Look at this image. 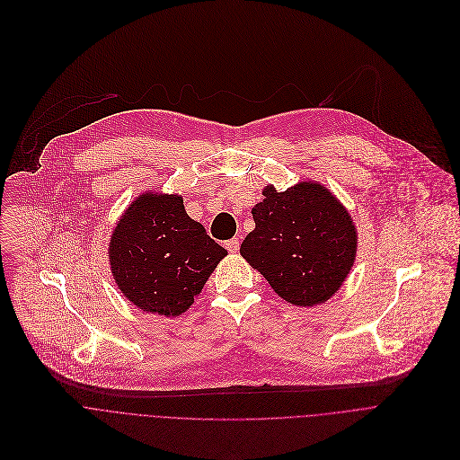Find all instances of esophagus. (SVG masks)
<instances>
[{
	"label": "esophagus",
	"instance_id": "obj_1",
	"mask_svg": "<svg viewBox=\"0 0 460 460\" xmlns=\"http://www.w3.org/2000/svg\"><path fill=\"white\" fill-rule=\"evenodd\" d=\"M225 246H226V250H228L230 253H235V252H239L241 243H239V239H237V237H234V239L226 241V243H225Z\"/></svg>",
	"mask_w": 460,
	"mask_h": 460
}]
</instances>
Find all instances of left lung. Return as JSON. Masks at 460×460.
Instances as JSON below:
<instances>
[{
	"mask_svg": "<svg viewBox=\"0 0 460 460\" xmlns=\"http://www.w3.org/2000/svg\"><path fill=\"white\" fill-rule=\"evenodd\" d=\"M252 208L255 228L241 255L273 292L296 306L326 303L355 261L357 230L348 210L319 182L278 192L271 185Z\"/></svg>",
	"mask_w": 460,
	"mask_h": 460,
	"instance_id": "1",
	"label": "left lung"
}]
</instances>
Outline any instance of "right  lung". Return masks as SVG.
<instances>
[{
	"mask_svg": "<svg viewBox=\"0 0 460 460\" xmlns=\"http://www.w3.org/2000/svg\"><path fill=\"white\" fill-rule=\"evenodd\" d=\"M228 252L201 223L189 217L182 198L145 192L125 210L109 244L111 270L121 294L143 312L177 317L201 294Z\"/></svg>",
	"mask_w": 460,
	"mask_h": 460,
	"instance_id": "obj_1",
	"label": "right lung"
}]
</instances>
